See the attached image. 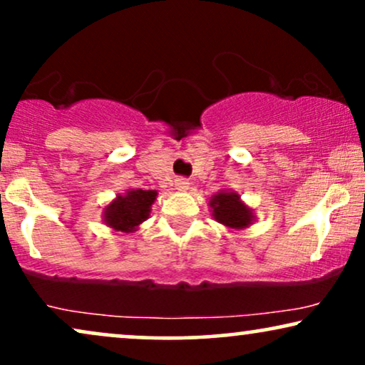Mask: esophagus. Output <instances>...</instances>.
I'll return each mask as SVG.
<instances>
[{"label": "esophagus", "instance_id": "34e87169", "mask_svg": "<svg viewBox=\"0 0 365 365\" xmlns=\"http://www.w3.org/2000/svg\"><path fill=\"white\" fill-rule=\"evenodd\" d=\"M175 188H177L178 192H187L188 188H190V183H188V180L185 178H177L175 180Z\"/></svg>", "mask_w": 365, "mask_h": 365}]
</instances>
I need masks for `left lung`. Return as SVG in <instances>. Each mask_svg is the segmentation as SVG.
Returning <instances> with one entry per match:
<instances>
[{
	"instance_id": "8db88e82",
	"label": "left lung",
	"mask_w": 365,
	"mask_h": 365,
	"mask_svg": "<svg viewBox=\"0 0 365 365\" xmlns=\"http://www.w3.org/2000/svg\"><path fill=\"white\" fill-rule=\"evenodd\" d=\"M212 217L229 230H244L255 224L256 215L251 207L244 204L241 195L232 190H219L210 197Z\"/></svg>"
}]
</instances>
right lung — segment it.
I'll return each mask as SVG.
<instances>
[{
	"label": "right lung",
	"mask_w": 365,
	"mask_h": 365,
	"mask_svg": "<svg viewBox=\"0 0 365 365\" xmlns=\"http://www.w3.org/2000/svg\"><path fill=\"white\" fill-rule=\"evenodd\" d=\"M158 192L128 188L124 193H118L103 209L104 224L114 232H135L145 220L150 219L151 205L155 204Z\"/></svg>",
	"instance_id": "obj_1"
}]
</instances>
